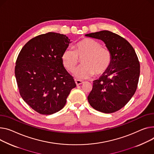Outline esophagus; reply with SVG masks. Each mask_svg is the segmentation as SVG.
<instances>
[{
  "instance_id": "obj_1",
  "label": "esophagus",
  "mask_w": 154,
  "mask_h": 154,
  "mask_svg": "<svg viewBox=\"0 0 154 154\" xmlns=\"http://www.w3.org/2000/svg\"><path fill=\"white\" fill-rule=\"evenodd\" d=\"M75 84H76L77 86H78L80 84H82L84 83V82L82 80H75Z\"/></svg>"
}]
</instances>
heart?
<instances>
[{
	"label": "heart",
	"instance_id": "b5f03b06",
	"mask_svg": "<svg viewBox=\"0 0 154 154\" xmlns=\"http://www.w3.org/2000/svg\"><path fill=\"white\" fill-rule=\"evenodd\" d=\"M82 59L83 65L79 67L75 75L79 79H87L93 76L103 74L111 63V54L109 50L103 47L97 41L85 38L75 45L74 49H66L61 56L65 68L72 72Z\"/></svg>",
	"mask_w": 154,
	"mask_h": 154
}]
</instances>
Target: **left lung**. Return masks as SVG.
Masks as SVG:
<instances>
[{"instance_id":"left-lung-1","label":"left lung","mask_w":154,"mask_h":154,"mask_svg":"<svg viewBox=\"0 0 154 154\" xmlns=\"http://www.w3.org/2000/svg\"><path fill=\"white\" fill-rule=\"evenodd\" d=\"M85 36L103 41L112 57L108 69L94 81L88 103L98 111L112 113L124 107L135 94L140 75L138 57L126 39L109 31Z\"/></svg>"}]
</instances>
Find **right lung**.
Returning a JSON list of instances; mask_svg holds the SVG:
<instances>
[{"instance_id":"right-lung-1","label":"right lung","mask_w":154,"mask_h":154,"mask_svg":"<svg viewBox=\"0 0 154 154\" xmlns=\"http://www.w3.org/2000/svg\"><path fill=\"white\" fill-rule=\"evenodd\" d=\"M70 43L66 35L49 32L30 39L18 56L15 74L20 94L39 114L62 109L76 87L61 60Z\"/></svg>"}]
</instances>
